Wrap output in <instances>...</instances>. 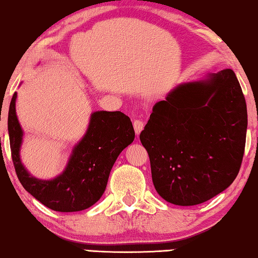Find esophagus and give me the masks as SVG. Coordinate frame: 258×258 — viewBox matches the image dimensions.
Returning a JSON list of instances; mask_svg holds the SVG:
<instances>
[{
    "instance_id": "esophagus-1",
    "label": "esophagus",
    "mask_w": 258,
    "mask_h": 258,
    "mask_svg": "<svg viewBox=\"0 0 258 258\" xmlns=\"http://www.w3.org/2000/svg\"><path fill=\"white\" fill-rule=\"evenodd\" d=\"M144 128V124L142 121H140V119H136V121H134V129H135V133L137 136H140L141 132H142Z\"/></svg>"
}]
</instances>
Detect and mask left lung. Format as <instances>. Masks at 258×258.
Instances as JSON below:
<instances>
[{
  "mask_svg": "<svg viewBox=\"0 0 258 258\" xmlns=\"http://www.w3.org/2000/svg\"><path fill=\"white\" fill-rule=\"evenodd\" d=\"M246 126L245 98L231 69L169 91L140 135L158 195L188 207L224 191L241 168Z\"/></svg>",
  "mask_w": 258,
  "mask_h": 258,
  "instance_id": "left-lung-1",
  "label": "left lung"
}]
</instances>
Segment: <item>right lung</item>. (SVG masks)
I'll list each match as a JSON object with an SVG mask.
<instances>
[{
  "label": "right lung",
  "instance_id": "add662e5",
  "mask_svg": "<svg viewBox=\"0 0 258 258\" xmlns=\"http://www.w3.org/2000/svg\"><path fill=\"white\" fill-rule=\"evenodd\" d=\"M17 93L9 105L8 133L14 167L21 184L49 209L81 211L103 195L111 168L122 150L135 139L133 123L121 111H94L84 136L75 147L64 170L51 179L34 177L20 157L23 130L16 116Z\"/></svg>",
  "mask_w": 258,
  "mask_h": 258
}]
</instances>
